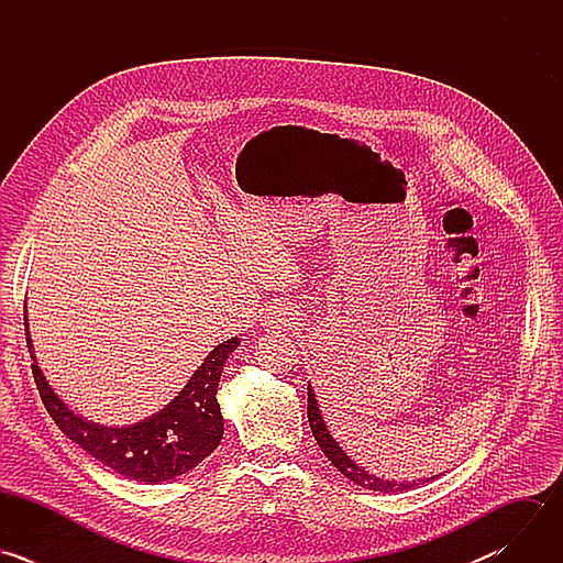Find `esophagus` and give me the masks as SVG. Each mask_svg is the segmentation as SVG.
<instances>
[{"label": "esophagus", "mask_w": 563, "mask_h": 563, "mask_svg": "<svg viewBox=\"0 0 563 563\" xmlns=\"http://www.w3.org/2000/svg\"><path fill=\"white\" fill-rule=\"evenodd\" d=\"M265 325L269 330H289L296 325V311L287 302H274L265 311Z\"/></svg>", "instance_id": "esophagus-1"}]
</instances>
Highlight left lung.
Segmentation results:
<instances>
[{
	"label": "left lung",
	"mask_w": 563,
	"mask_h": 563,
	"mask_svg": "<svg viewBox=\"0 0 563 563\" xmlns=\"http://www.w3.org/2000/svg\"><path fill=\"white\" fill-rule=\"evenodd\" d=\"M307 419H309V428H311L313 439L320 445V450H323L325 456L334 463V467H339V472L345 474L350 481H354V484H358V486H363L367 490H376V493H404V490H412V488H417L421 484H428V481H430L428 478V481H412V484H396V481L376 478L374 474H369L361 465H356L345 454V450L332 439L323 417H320V410H318V404H316V396H313L311 385H307Z\"/></svg>",
	"instance_id": "8db88e82"
}]
</instances>
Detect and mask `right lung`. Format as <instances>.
Returning <instances> with one entry per match:
<instances>
[{
  "mask_svg": "<svg viewBox=\"0 0 563 563\" xmlns=\"http://www.w3.org/2000/svg\"><path fill=\"white\" fill-rule=\"evenodd\" d=\"M26 343L35 361L29 332ZM235 347L238 339L220 343L163 412L129 428H104L77 417L51 389L37 363L31 367L46 412L73 443L122 476L159 484L194 470L220 445L224 428L216 394L224 361Z\"/></svg>",
  "mask_w": 563,
  "mask_h": 563,
  "instance_id": "right-lung-1",
  "label": "right lung"
}]
</instances>
